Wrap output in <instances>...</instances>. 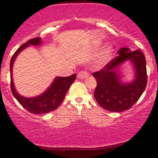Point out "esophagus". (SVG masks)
<instances>
[{
  "label": "esophagus",
  "mask_w": 158,
  "mask_h": 158,
  "mask_svg": "<svg viewBox=\"0 0 158 158\" xmlns=\"http://www.w3.org/2000/svg\"><path fill=\"white\" fill-rule=\"evenodd\" d=\"M89 73H87L86 71H81L77 73V77L80 79H85V78L89 77Z\"/></svg>",
  "instance_id": "34e87169"
}]
</instances>
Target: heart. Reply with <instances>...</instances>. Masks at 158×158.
Returning a JSON list of instances; mask_svg holds the SVG:
<instances>
[{"label":"heart","mask_w":158,"mask_h":158,"mask_svg":"<svg viewBox=\"0 0 158 158\" xmlns=\"http://www.w3.org/2000/svg\"><path fill=\"white\" fill-rule=\"evenodd\" d=\"M113 55V49L111 47H107L100 53L95 60V64L97 67L105 65L111 59Z\"/></svg>","instance_id":"heart-1"}]
</instances>
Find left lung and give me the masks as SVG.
<instances>
[{"label": "left lung", "instance_id": "8db88e82", "mask_svg": "<svg viewBox=\"0 0 158 158\" xmlns=\"http://www.w3.org/2000/svg\"><path fill=\"white\" fill-rule=\"evenodd\" d=\"M118 54L104 69L93 73L97 82L95 99L104 109L115 112L130 109L140 98L147 84L146 58L142 51L122 47ZM127 60L134 69V78L130 82L123 81L118 71L119 66Z\"/></svg>", "mask_w": 158, "mask_h": 158}]
</instances>
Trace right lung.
<instances>
[{
    "label": "right lung",
    "instance_id": "obj_1",
    "mask_svg": "<svg viewBox=\"0 0 158 158\" xmlns=\"http://www.w3.org/2000/svg\"><path fill=\"white\" fill-rule=\"evenodd\" d=\"M42 44L41 38H35L23 44L13 54L10 62L11 90L14 97L29 112L37 115L51 112L57 109L63 101L67 91L73 82L76 80V74L69 77H56L47 90L42 94L34 97H25L16 91L12 78V67L18 54L29 46H40Z\"/></svg>",
    "mask_w": 158,
    "mask_h": 158
}]
</instances>
